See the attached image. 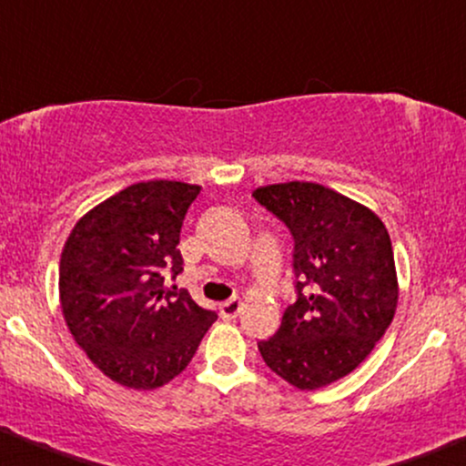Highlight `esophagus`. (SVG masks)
I'll return each instance as SVG.
<instances>
[{
  "instance_id": "1",
  "label": "esophagus",
  "mask_w": 466,
  "mask_h": 466,
  "mask_svg": "<svg viewBox=\"0 0 466 466\" xmlns=\"http://www.w3.org/2000/svg\"><path fill=\"white\" fill-rule=\"evenodd\" d=\"M239 311H242V300L239 298H228L220 304V315L224 319H233L238 318Z\"/></svg>"
}]
</instances>
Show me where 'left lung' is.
Wrapping results in <instances>:
<instances>
[{
	"instance_id": "1",
	"label": "left lung",
	"mask_w": 466,
	"mask_h": 466,
	"mask_svg": "<svg viewBox=\"0 0 466 466\" xmlns=\"http://www.w3.org/2000/svg\"><path fill=\"white\" fill-rule=\"evenodd\" d=\"M252 197L289 228L296 274V302L259 352L294 387H326L363 363L391 324V238L373 211L318 183H277Z\"/></svg>"
}]
</instances>
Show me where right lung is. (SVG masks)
<instances>
[{"label": "right lung", "instance_id": "add662e5", "mask_svg": "<svg viewBox=\"0 0 466 466\" xmlns=\"http://www.w3.org/2000/svg\"><path fill=\"white\" fill-rule=\"evenodd\" d=\"M198 186L125 187L75 224L60 257V304L88 359L123 387L151 391L186 370L216 311L164 285L183 272L177 244Z\"/></svg>", "mask_w": 466, "mask_h": 466}]
</instances>
